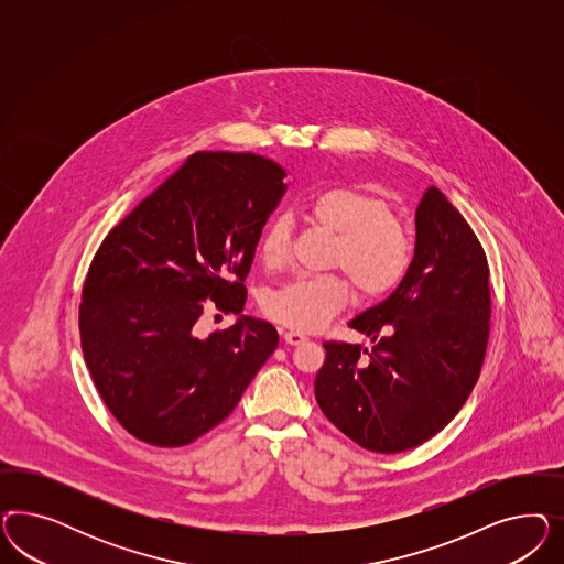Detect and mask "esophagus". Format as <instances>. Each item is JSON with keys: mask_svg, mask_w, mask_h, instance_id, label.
<instances>
[{"mask_svg": "<svg viewBox=\"0 0 564 564\" xmlns=\"http://www.w3.org/2000/svg\"><path fill=\"white\" fill-rule=\"evenodd\" d=\"M283 341L288 345H300V343L306 341V337L297 330H288V333H283Z\"/></svg>", "mask_w": 564, "mask_h": 564, "instance_id": "1", "label": "esophagus"}]
</instances>
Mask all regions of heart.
I'll use <instances>...</instances> for the list:
<instances>
[{"mask_svg":"<svg viewBox=\"0 0 564 564\" xmlns=\"http://www.w3.org/2000/svg\"><path fill=\"white\" fill-rule=\"evenodd\" d=\"M307 217L335 236L328 267L349 276L361 300L393 291L411 267L405 227L389 215V205L366 189L335 186L307 203ZM258 257L269 271L290 264L291 223L276 217L264 229ZM349 304V288L339 274L300 276L267 297V314L297 333L325 328Z\"/></svg>","mask_w":564,"mask_h":564,"instance_id":"heart-1","label":"heart"}]
</instances>
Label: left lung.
Segmentation results:
<instances>
[{"instance_id": "1", "label": "left lung", "mask_w": 564, "mask_h": 564, "mask_svg": "<svg viewBox=\"0 0 564 564\" xmlns=\"http://www.w3.org/2000/svg\"><path fill=\"white\" fill-rule=\"evenodd\" d=\"M488 276L474 229L430 186L415 210L410 271L349 323L372 347L325 343L314 394L326 417L375 453H401L438 434L478 382L490 335Z\"/></svg>"}]
</instances>
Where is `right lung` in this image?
<instances>
[{
    "label": "right lung",
    "mask_w": 564,
    "mask_h": 564,
    "mask_svg": "<svg viewBox=\"0 0 564 564\" xmlns=\"http://www.w3.org/2000/svg\"><path fill=\"white\" fill-rule=\"evenodd\" d=\"M254 153H194L102 239L80 302L86 368L142 443L184 446L236 410L279 345L267 321L200 337L206 310L239 314L262 227L288 186Z\"/></svg>",
    "instance_id": "obj_1"
}]
</instances>
